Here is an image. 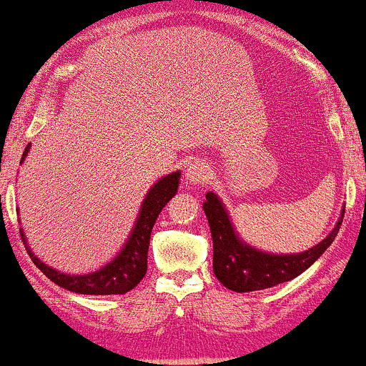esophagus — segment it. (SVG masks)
<instances>
[{
  "label": "esophagus",
  "instance_id": "1",
  "mask_svg": "<svg viewBox=\"0 0 366 366\" xmlns=\"http://www.w3.org/2000/svg\"><path fill=\"white\" fill-rule=\"evenodd\" d=\"M208 177H209V168L207 167V163L203 162H193L188 167L187 173H184V179H187L189 184H199L207 182Z\"/></svg>",
  "mask_w": 366,
  "mask_h": 366
}]
</instances>
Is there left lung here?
Returning a JSON list of instances; mask_svg holds the SVG:
<instances>
[{
    "mask_svg": "<svg viewBox=\"0 0 366 366\" xmlns=\"http://www.w3.org/2000/svg\"><path fill=\"white\" fill-rule=\"evenodd\" d=\"M203 209L207 213L213 238V272L224 287L238 293L277 287L302 274L333 243L342 227L345 213V209H342L337 227L317 247L303 253L272 254L259 252L239 239L227 208L213 192L207 193Z\"/></svg>",
    "mask_w": 366,
    "mask_h": 366,
    "instance_id": "left-lung-1",
    "label": "left lung"
}]
</instances>
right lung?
Returning <instances> with one entry per match:
<instances>
[{"instance_id":"add662e5","label":"right lung","mask_w":366,"mask_h":366,"mask_svg":"<svg viewBox=\"0 0 366 366\" xmlns=\"http://www.w3.org/2000/svg\"><path fill=\"white\" fill-rule=\"evenodd\" d=\"M31 148V143L28 144L26 149L23 152L21 163L26 158V154ZM179 183V172H174L172 174H167L162 179L149 188V192L142 203L139 208V214L137 218V223L132 229L127 244H124L122 252L114 257L108 264H104L97 272L88 274H69L61 273L48 264H44L41 259L34 257V253L29 249L26 238H24L23 229L21 239L26 247V252L31 257L33 263L51 280L58 287L69 292L79 293V295H124L129 290H133L137 285L142 282L144 274H147L148 268V247H149V237H152L153 224L157 222L158 214L162 213L169 199L177 194Z\"/></svg>"}]
</instances>
